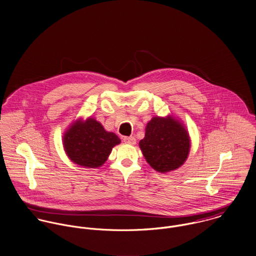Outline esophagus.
<instances>
[{
	"label": "esophagus",
	"instance_id": "34e87169",
	"mask_svg": "<svg viewBox=\"0 0 256 256\" xmlns=\"http://www.w3.org/2000/svg\"><path fill=\"white\" fill-rule=\"evenodd\" d=\"M123 140L126 142V144H136V139L135 137L131 136V137H124Z\"/></svg>",
	"mask_w": 256,
	"mask_h": 256
}]
</instances>
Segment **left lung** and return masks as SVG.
Returning <instances> with one entry per match:
<instances>
[{"mask_svg":"<svg viewBox=\"0 0 256 256\" xmlns=\"http://www.w3.org/2000/svg\"><path fill=\"white\" fill-rule=\"evenodd\" d=\"M139 144L148 163L162 173L179 168L190 152L186 129L171 117H154L148 123L144 138Z\"/></svg>","mask_w":256,"mask_h":256,"instance_id":"8db88e82","label":"left lung"}]
</instances>
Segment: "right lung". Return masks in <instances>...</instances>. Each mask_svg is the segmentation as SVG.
<instances>
[{
    "label": "right lung",
    "mask_w": 256,
    "mask_h": 256,
    "mask_svg": "<svg viewBox=\"0 0 256 256\" xmlns=\"http://www.w3.org/2000/svg\"><path fill=\"white\" fill-rule=\"evenodd\" d=\"M119 142L120 139L114 133L106 132L94 118L73 124L64 138V150L70 160L90 168L106 162L112 148Z\"/></svg>",
    "instance_id": "1"
}]
</instances>
